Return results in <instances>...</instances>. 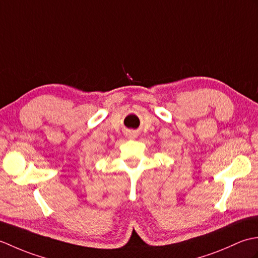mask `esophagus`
<instances>
[{
  "label": "esophagus",
  "instance_id": "1",
  "mask_svg": "<svg viewBox=\"0 0 258 258\" xmlns=\"http://www.w3.org/2000/svg\"><path fill=\"white\" fill-rule=\"evenodd\" d=\"M127 136L130 139H135L136 136H138V134H136L135 132H128V134H127Z\"/></svg>",
  "mask_w": 258,
  "mask_h": 258
}]
</instances>
